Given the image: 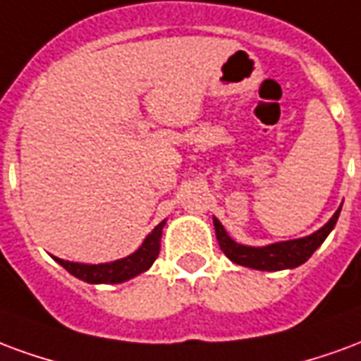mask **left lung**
I'll return each instance as SVG.
<instances>
[{
	"label": "left lung",
	"mask_w": 361,
	"mask_h": 361,
	"mask_svg": "<svg viewBox=\"0 0 361 361\" xmlns=\"http://www.w3.org/2000/svg\"><path fill=\"white\" fill-rule=\"evenodd\" d=\"M341 207L336 209L335 215L319 231H315L312 235L294 238V240L273 242V244H267V246H246V244L236 242L235 238L228 236V233L221 225V221L217 217H213V227H215V236H217V242H219L223 254L233 264L244 265V267L257 271L294 269L298 265L306 264L307 259L312 257V254L327 238L329 233L335 228L336 219L341 215Z\"/></svg>",
	"instance_id": "1"
}]
</instances>
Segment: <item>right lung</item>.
Returning a JSON list of instances; mask_svg holds the SVG:
<instances>
[{"mask_svg":"<svg viewBox=\"0 0 361 361\" xmlns=\"http://www.w3.org/2000/svg\"><path fill=\"white\" fill-rule=\"evenodd\" d=\"M165 221H161L157 227L149 233L140 248L134 250L130 256L121 257L115 262H107V264H78V262H67L61 257L54 259L57 264L69 271L71 275L80 279L84 283L90 285H117V283H125L128 279H134L144 271H148L154 265L155 257L159 256V248H161V235Z\"/></svg>","mask_w":361,"mask_h":361,"instance_id":"obj_1","label":"right lung"}]
</instances>
